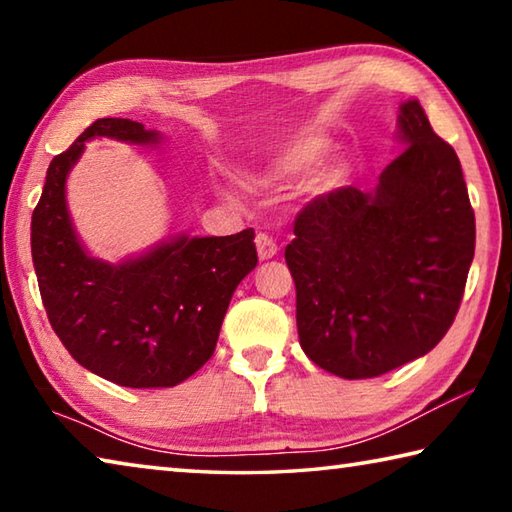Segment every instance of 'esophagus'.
<instances>
[{
    "label": "esophagus",
    "mask_w": 512,
    "mask_h": 512,
    "mask_svg": "<svg viewBox=\"0 0 512 512\" xmlns=\"http://www.w3.org/2000/svg\"><path fill=\"white\" fill-rule=\"evenodd\" d=\"M255 246H257V255L259 259H271L277 255V244L273 237H268L266 232H259L255 237Z\"/></svg>",
    "instance_id": "34e87169"
}]
</instances>
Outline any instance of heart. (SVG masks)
Segmentation results:
<instances>
[{
  "label": "heart",
  "mask_w": 512,
  "mask_h": 512,
  "mask_svg": "<svg viewBox=\"0 0 512 512\" xmlns=\"http://www.w3.org/2000/svg\"><path fill=\"white\" fill-rule=\"evenodd\" d=\"M327 151V140L323 137H305L287 149L284 153L277 155L273 162H268L266 167L259 171V178L266 180V183H284V180H293L298 176H305L320 162ZM343 180V169L339 164H332L318 173L316 178V192L325 194L332 192V189Z\"/></svg>",
  "instance_id": "b5f03b06"
}]
</instances>
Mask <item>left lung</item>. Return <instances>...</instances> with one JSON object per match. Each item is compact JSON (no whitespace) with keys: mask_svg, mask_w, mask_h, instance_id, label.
I'll return each mask as SVG.
<instances>
[{"mask_svg":"<svg viewBox=\"0 0 512 512\" xmlns=\"http://www.w3.org/2000/svg\"><path fill=\"white\" fill-rule=\"evenodd\" d=\"M397 140L406 149L372 192L318 196L284 250L302 350L343 379L379 377L436 348L474 257L461 162L418 99L400 106Z\"/></svg>","mask_w":512,"mask_h":512,"instance_id":"left-lung-1","label":"left lung"}]
</instances>
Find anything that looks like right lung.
<instances>
[{
    "mask_svg": "<svg viewBox=\"0 0 512 512\" xmlns=\"http://www.w3.org/2000/svg\"><path fill=\"white\" fill-rule=\"evenodd\" d=\"M94 137L155 146L158 131L97 119L51 160L31 216L42 305L67 352L94 375L128 388L176 386L212 357L237 284L257 266L255 232L178 235L117 264L92 257L67 210V176Z\"/></svg>",
    "mask_w": 512,
    "mask_h": 512,
    "instance_id": "add662e5",
    "label": "right lung"
}]
</instances>
